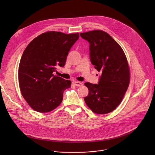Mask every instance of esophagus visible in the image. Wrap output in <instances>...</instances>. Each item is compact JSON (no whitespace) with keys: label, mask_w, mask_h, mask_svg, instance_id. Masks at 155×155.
Wrapping results in <instances>:
<instances>
[{"label":"esophagus","mask_w":155,"mask_h":155,"mask_svg":"<svg viewBox=\"0 0 155 155\" xmlns=\"http://www.w3.org/2000/svg\"><path fill=\"white\" fill-rule=\"evenodd\" d=\"M73 84H74L76 86H77V87H81V86L83 85V84H82V82H79V81H74V82H73Z\"/></svg>","instance_id":"obj_1"}]
</instances>
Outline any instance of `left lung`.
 Listing matches in <instances>:
<instances>
[{
  "label": "left lung",
  "mask_w": 155,
  "mask_h": 155,
  "mask_svg": "<svg viewBox=\"0 0 155 155\" xmlns=\"http://www.w3.org/2000/svg\"><path fill=\"white\" fill-rule=\"evenodd\" d=\"M89 44L91 63L101 72L98 84L86 82L88 88L84 98L91 110L106 114L120 103L130 84V70L125 54L114 39L102 30L81 33Z\"/></svg>",
  "instance_id": "1"
}]
</instances>
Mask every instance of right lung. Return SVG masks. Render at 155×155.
Here are the masks:
<instances>
[{
	"label": "right lung",
	"mask_w": 155,
	"mask_h": 155,
	"mask_svg": "<svg viewBox=\"0 0 155 155\" xmlns=\"http://www.w3.org/2000/svg\"><path fill=\"white\" fill-rule=\"evenodd\" d=\"M79 35L50 31L35 38L25 49L18 68L22 96L35 110L46 113L61 103L71 81L54 76L56 66L64 67Z\"/></svg>",
	"instance_id": "1"
}]
</instances>
